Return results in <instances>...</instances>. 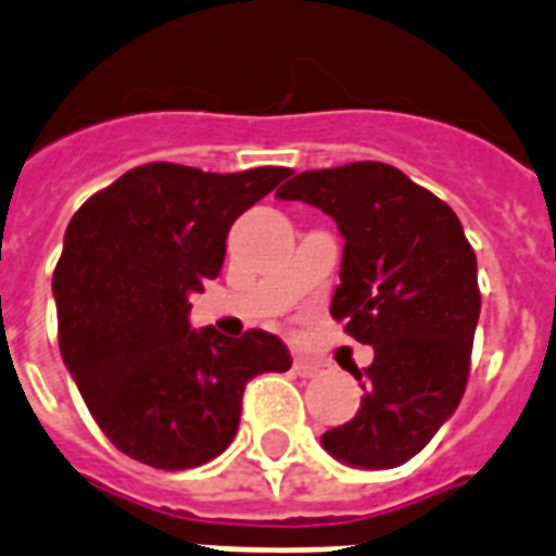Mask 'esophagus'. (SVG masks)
<instances>
[{"label": "esophagus", "instance_id": "1", "mask_svg": "<svg viewBox=\"0 0 556 556\" xmlns=\"http://www.w3.org/2000/svg\"><path fill=\"white\" fill-rule=\"evenodd\" d=\"M294 372L296 376H303V379H312V376H317V372H320V364L308 362V358H296Z\"/></svg>", "mask_w": 556, "mask_h": 556}]
</instances>
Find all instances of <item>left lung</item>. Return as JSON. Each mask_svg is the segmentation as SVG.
<instances>
[{
  "instance_id": "obj_1",
  "label": "left lung",
  "mask_w": 556,
  "mask_h": 556,
  "mask_svg": "<svg viewBox=\"0 0 556 556\" xmlns=\"http://www.w3.org/2000/svg\"><path fill=\"white\" fill-rule=\"evenodd\" d=\"M277 198L338 222L344 260L329 312L372 346L370 367L353 370L362 408L326 431L324 448L364 469L405 464L466 391L481 315L476 250L446 201L388 163L303 172Z\"/></svg>"
}]
</instances>
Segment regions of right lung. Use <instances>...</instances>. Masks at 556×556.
<instances>
[{"label": "right lung", "instance_id": "obj_1", "mask_svg": "<svg viewBox=\"0 0 556 556\" xmlns=\"http://www.w3.org/2000/svg\"><path fill=\"white\" fill-rule=\"evenodd\" d=\"M288 175L148 163L72 215L52 277L58 344L99 429L139 464L177 472L218 457L248 381L291 367L277 334L189 326V296L222 274L232 222Z\"/></svg>", "mask_w": 556, "mask_h": 556}]
</instances>
